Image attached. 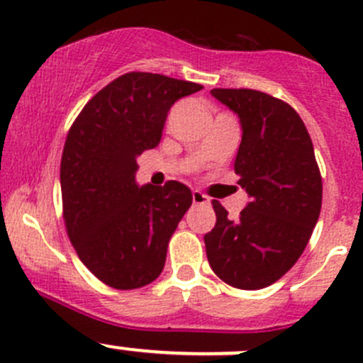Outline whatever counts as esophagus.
<instances>
[{
	"label": "esophagus",
	"instance_id": "esophagus-1",
	"mask_svg": "<svg viewBox=\"0 0 363 363\" xmlns=\"http://www.w3.org/2000/svg\"><path fill=\"white\" fill-rule=\"evenodd\" d=\"M191 196H193V203H196V205H203V203L211 202V200H208V196L203 195V193L199 191V189H195V191L191 193Z\"/></svg>",
	"mask_w": 363,
	"mask_h": 363
}]
</instances>
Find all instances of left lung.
<instances>
[{"label": "left lung", "instance_id": "left-lung-1", "mask_svg": "<svg viewBox=\"0 0 363 363\" xmlns=\"http://www.w3.org/2000/svg\"><path fill=\"white\" fill-rule=\"evenodd\" d=\"M239 116L242 142L235 158L250 202L230 219L212 202L216 225L205 233L216 276L240 290H262L300 258L321 211V175L306 124L283 100L255 89H212Z\"/></svg>", "mask_w": 363, "mask_h": 363}]
</instances>
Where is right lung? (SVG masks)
I'll return each mask as SVG.
<instances>
[{
  "label": "right lung",
  "instance_id": "obj_1",
  "mask_svg": "<svg viewBox=\"0 0 363 363\" xmlns=\"http://www.w3.org/2000/svg\"><path fill=\"white\" fill-rule=\"evenodd\" d=\"M200 89L160 73H124L69 128L61 158L67 232L80 262L107 286L135 290L163 270L191 189L177 181L138 186L137 156L160 144L172 105Z\"/></svg>",
  "mask_w": 363,
  "mask_h": 363
}]
</instances>
